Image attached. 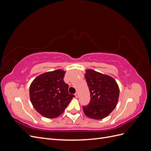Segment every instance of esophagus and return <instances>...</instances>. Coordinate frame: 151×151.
Returning a JSON list of instances; mask_svg holds the SVG:
<instances>
[{"mask_svg":"<svg viewBox=\"0 0 151 151\" xmlns=\"http://www.w3.org/2000/svg\"><path fill=\"white\" fill-rule=\"evenodd\" d=\"M75 96H76V98H78V97H79V94H78V93L76 92V93H75Z\"/></svg>","mask_w":151,"mask_h":151,"instance_id":"34e87169","label":"esophagus"}]
</instances>
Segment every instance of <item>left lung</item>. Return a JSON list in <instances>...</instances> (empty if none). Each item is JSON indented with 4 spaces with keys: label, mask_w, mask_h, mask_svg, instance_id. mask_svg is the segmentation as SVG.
Returning <instances> with one entry per match:
<instances>
[{
    "label": "left lung",
    "mask_w": 151,
    "mask_h": 151,
    "mask_svg": "<svg viewBox=\"0 0 151 151\" xmlns=\"http://www.w3.org/2000/svg\"><path fill=\"white\" fill-rule=\"evenodd\" d=\"M85 78L90 92L89 103L83 107L85 115L95 120L108 116L116 106L119 88L111 77L95 70L86 71Z\"/></svg>",
    "instance_id": "8db88e82"
}]
</instances>
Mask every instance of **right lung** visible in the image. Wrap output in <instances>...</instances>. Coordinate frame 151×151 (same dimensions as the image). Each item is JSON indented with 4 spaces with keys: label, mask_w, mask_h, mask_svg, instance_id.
Wrapping results in <instances>:
<instances>
[{
    "label": "right lung",
    "mask_w": 151,
    "mask_h": 151,
    "mask_svg": "<svg viewBox=\"0 0 151 151\" xmlns=\"http://www.w3.org/2000/svg\"><path fill=\"white\" fill-rule=\"evenodd\" d=\"M65 74L60 69L44 73L36 77L30 85L31 103L45 118L60 116L75 97L68 92V85L63 81Z\"/></svg>",
    "instance_id": "obj_1"
}]
</instances>
